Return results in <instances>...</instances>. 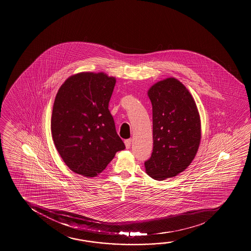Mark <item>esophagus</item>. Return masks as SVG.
Returning <instances> with one entry per match:
<instances>
[{
  "label": "esophagus",
  "mask_w": 251,
  "mask_h": 251,
  "mask_svg": "<svg viewBox=\"0 0 251 251\" xmlns=\"http://www.w3.org/2000/svg\"><path fill=\"white\" fill-rule=\"evenodd\" d=\"M132 140L131 139H127L124 141V144H125V146H126V148L129 149L130 148V146H131Z\"/></svg>",
  "instance_id": "1"
}]
</instances>
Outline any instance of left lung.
Masks as SVG:
<instances>
[{
    "label": "left lung",
    "mask_w": 251,
    "mask_h": 251,
    "mask_svg": "<svg viewBox=\"0 0 251 251\" xmlns=\"http://www.w3.org/2000/svg\"><path fill=\"white\" fill-rule=\"evenodd\" d=\"M148 95L153 150L144 165L150 177L165 180L185 171L193 160L201 143V119L193 96L176 78L156 83Z\"/></svg>",
    "instance_id": "8db88e82"
}]
</instances>
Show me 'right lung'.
<instances>
[{
	"label": "right lung",
	"mask_w": 251,
	"mask_h": 251,
	"mask_svg": "<svg viewBox=\"0 0 251 251\" xmlns=\"http://www.w3.org/2000/svg\"><path fill=\"white\" fill-rule=\"evenodd\" d=\"M115 85V78L103 73H80L67 78L56 95L54 144L74 173L95 177L125 149L108 109Z\"/></svg>",
	"instance_id": "right-lung-1"
}]
</instances>
